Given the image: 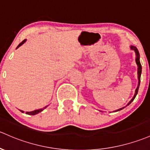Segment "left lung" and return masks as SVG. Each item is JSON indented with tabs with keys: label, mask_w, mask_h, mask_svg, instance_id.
I'll use <instances>...</instances> for the list:
<instances>
[{
	"label": "left lung",
	"mask_w": 150,
	"mask_h": 150,
	"mask_svg": "<svg viewBox=\"0 0 150 150\" xmlns=\"http://www.w3.org/2000/svg\"><path fill=\"white\" fill-rule=\"evenodd\" d=\"M130 49L132 50H133V51H134L135 54H136V59H135V61H136V64L137 65L138 68H137V75H138V86L137 87L136 90H135V94L134 95L133 98L131 99V101H129V102L127 104V105H129L130 104H131L132 102L134 99V98L136 97L137 94L138 93V89H139V84H140V77H141V74H142V65L141 64H140V61H139V51H138L137 49L135 46H130ZM125 107H122V108H120V109H117V110H116L115 112H118V111H120L122 110V109H123Z\"/></svg>",
	"instance_id": "1"
}]
</instances>
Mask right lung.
<instances>
[{
    "mask_svg": "<svg viewBox=\"0 0 150 150\" xmlns=\"http://www.w3.org/2000/svg\"><path fill=\"white\" fill-rule=\"evenodd\" d=\"M25 41H26V39L23 40V41H22L21 43H19V45H18V46H17V48H16V49H18V48L19 46H21L22 44H23V43H25ZM47 107H48V106H46V107H43V109H36V110H34V111H33V112H25V114H29V115H35V114H38V113H39V112H42V111L43 110V109H46V108ZM20 111H21V112H22V113H23V111H22V110H20Z\"/></svg>",
    "mask_w": 150,
    "mask_h": 150,
    "instance_id": "right-lung-1",
    "label": "right lung"
}]
</instances>
